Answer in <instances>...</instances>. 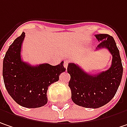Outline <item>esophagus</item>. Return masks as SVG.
<instances>
[{
    "instance_id": "1",
    "label": "esophagus",
    "mask_w": 127,
    "mask_h": 127,
    "mask_svg": "<svg viewBox=\"0 0 127 127\" xmlns=\"http://www.w3.org/2000/svg\"><path fill=\"white\" fill-rule=\"evenodd\" d=\"M68 63H69V62H68V61H67V60H66V61H64V67L65 68H67V66H68Z\"/></svg>"
}]
</instances>
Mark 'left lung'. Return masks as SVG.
Segmentation results:
<instances>
[{
  "label": "left lung",
  "instance_id": "left-lung-1",
  "mask_svg": "<svg viewBox=\"0 0 127 127\" xmlns=\"http://www.w3.org/2000/svg\"><path fill=\"white\" fill-rule=\"evenodd\" d=\"M95 36L100 41L96 49L106 48L112 55L109 69L90 75L76 64L69 63L67 66V72L70 75L71 98L75 104L85 108H100L108 103L115 95L123 74L119 51L114 38L104 34Z\"/></svg>",
  "mask_w": 127,
  "mask_h": 127
}]
</instances>
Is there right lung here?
<instances>
[{
	"mask_svg": "<svg viewBox=\"0 0 127 127\" xmlns=\"http://www.w3.org/2000/svg\"><path fill=\"white\" fill-rule=\"evenodd\" d=\"M25 33L17 37L5 53L3 77L5 88L18 104L26 108H39L47 103V92L52 83L59 80L65 71L64 62L56 66L47 63L32 66L23 62L21 45Z\"/></svg>",
	"mask_w": 127,
	"mask_h": 127,
	"instance_id": "right-lung-1",
	"label": "right lung"
}]
</instances>
